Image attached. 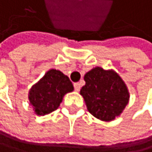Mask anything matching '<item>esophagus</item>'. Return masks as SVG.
Segmentation results:
<instances>
[{"label":"esophagus","instance_id":"esophagus-1","mask_svg":"<svg viewBox=\"0 0 152 152\" xmlns=\"http://www.w3.org/2000/svg\"><path fill=\"white\" fill-rule=\"evenodd\" d=\"M74 88H75V91H80V83H74Z\"/></svg>","mask_w":152,"mask_h":152}]
</instances>
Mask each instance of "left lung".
Here are the masks:
<instances>
[{
  "label": "left lung",
  "mask_w": 152,
  "mask_h": 152,
  "mask_svg": "<svg viewBox=\"0 0 152 152\" xmlns=\"http://www.w3.org/2000/svg\"><path fill=\"white\" fill-rule=\"evenodd\" d=\"M80 90L90 113L104 121L120 116L129 102V91L121 77L113 70L91 69L84 75Z\"/></svg>",
  "instance_id": "8db88e82"
}]
</instances>
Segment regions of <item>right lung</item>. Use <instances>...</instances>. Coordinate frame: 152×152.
<instances>
[{"instance_id":"right-lung-1","label":"right lung","mask_w":152,"mask_h":152,"mask_svg":"<svg viewBox=\"0 0 152 152\" xmlns=\"http://www.w3.org/2000/svg\"><path fill=\"white\" fill-rule=\"evenodd\" d=\"M74 91L69 77L59 70L50 69L29 91V101L37 115H47L60 107L66 93Z\"/></svg>"}]
</instances>
